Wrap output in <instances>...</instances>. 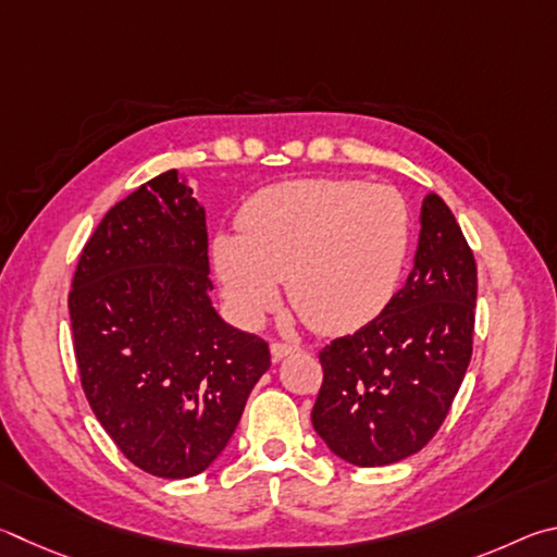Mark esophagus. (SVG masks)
I'll return each instance as SVG.
<instances>
[{
    "label": "esophagus",
    "instance_id": "34e87169",
    "mask_svg": "<svg viewBox=\"0 0 557 557\" xmlns=\"http://www.w3.org/2000/svg\"><path fill=\"white\" fill-rule=\"evenodd\" d=\"M269 349H271V357H273V359H284V357H288V355H294L298 347L286 345V343H271Z\"/></svg>",
    "mask_w": 557,
    "mask_h": 557
}]
</instances>
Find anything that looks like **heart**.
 Returning a JSON list of instances; mask_svg holds the SVG:
<instances>
[{"instance_id":"obj_1","label":"heart","mask_w":557,"mask_h":557,"mask_svg":"<svg viewBox=\"0 0 557 557\" xmlns=\"http://www.w3.org/2000/svg\"><path fill=\"white\" fill-rule=\"evenodd\" d=\"M212 242L222 294L242 323L276 308L281 278L296 313L323 335L372 323L401 284L413 222L392 185L304 178L269 185Z\"/></svg>"}]
</instances>
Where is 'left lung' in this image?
<instances>
[{
  "mask_svg": "<svg viewBox=\"0 0 557 557\" xmlns=\"http://www.w3.org/2000/svg\"><path fill=\"white\" fill-rule=\"evenodd\" d=\"M476 263L441 195H425L413 269L384 313L320 352L313 428L339 460L384 467L423 450L472 357Z\"/></svg>",
  "mask_w": 557,
  "mask_h": 557,
  "instance_id": "left-lung-1",
  "label": "left lung"
}]
</instances>
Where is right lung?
Here are the masks:
<instances>
[{
	"mask_svg": "<svg viewBox=\"0 0 557 557\" xmlns=\"http://www.w3.org/2000/svg\"><path fill=\"white\" fill-rule=\"evenodd\" d=\"M210 290L205 208L171 169L104 214L67 298L92 413L126 460L163 480L218 460L271 367L269 345L224 323Z\"/></svg>",
	"mask_w": 557,
	"mask_h": 557,
	"instance_id": "add662e5",
	"label": "right lung"
}]
</instances>
